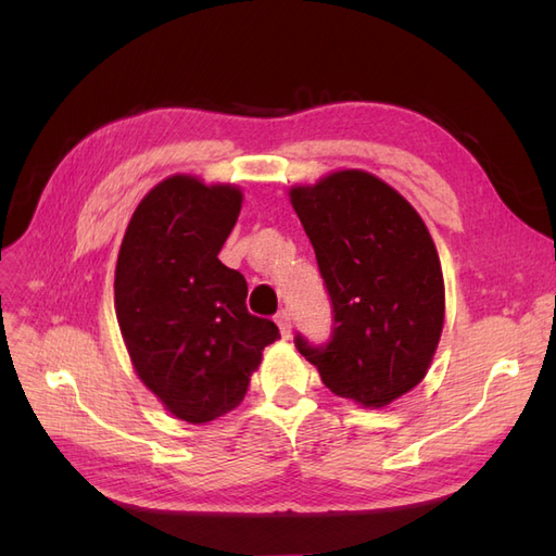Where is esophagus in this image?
<instances>
[{
  "label": "esophagus",
  "instance_id": "esophagus-1",
  "mask_svg": "<svg viewBox=\"0 0 556 556\" xmlns=\"http://www.w3.org/2000/svg\"><path fill=\"white\" fill-rule=\"evenodd\" d=\"M276 325H278V329H280V333H282V339H290V333H292V317H290L288 311H278V313H276Z\"/></svg>",
  "mask_w": 556,
  "mask_h": 556
}]
</instances>
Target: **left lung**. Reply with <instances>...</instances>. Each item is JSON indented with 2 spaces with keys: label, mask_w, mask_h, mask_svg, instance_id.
<instances>
[{
  "label": "left lung",
  "mask_w": 556,
  "mask_h": 556,
  "mask_svg": "<svg viewBox=\"0 0 556 556\" xmlns=\"http://www.w3.org/2000/svg\"><path fill=\"white\" fill-rule=\"evenodd\" d=\"M331 301V333L294 345L333 394L380 408L425 378L443 331V271L422 217L366 172L294 188Z\"/></svg>",
  "instance_id": "8db88e82"
}]
</instances>
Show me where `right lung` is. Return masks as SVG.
<instances>
[{
    "label": "right lung",
    "mask_w": 556,
    "mask_h": 556,
    "mask_svg": "<svg viewBox=\"0 0 556 556\" xmlns=\"http://www.w3.org/2000/svg\"><path fill=\"white\" fill-rule=\"evenodd\" d=\"M241 211L231 185L174 176L134 211L115 266V313L139 378L178 419L211 422L243 401L280 339L248 313L245 278L217 260Z\"/></svg>",
    "instance_id": "right-lung-1"
}]
</instances>
